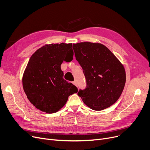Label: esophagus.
I'll list each match as a JSON object with an SVG mask.
<instances>
[{"mask_svg":"<svg viewBox=\"0 0 150 150\" xmlns=\"http://www.w3.org/2000/svg\"><path fill=\"white\" fill-rule=\"evenodd\" d=\"M72 83H73V84H74L75 86H77V83H76V81H73V82H72Z\"/></svg>","mask_w":150,"mask_h":150,"instance_id":"34e87169","label":"esophagus"}]
</instances>
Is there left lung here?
<instances>
[{
  "label": "left lung",
  "instance_id": "1",
  "mask_svg": "<svg viewBox=\"0 0 150 150\" xmlns=\"http://www.w3.org/2000/svg\"><path fill=\"white\" fill-rule=\"evenodd\" d=\"M76 60L81 66L86 87L78 92L83 101L95 111L112 105L125 87L123 66L106 46L90 42L73 44Z\"/></svg>",
  "mask_w": 150,
  "mask_h": 150
}]
</instances>
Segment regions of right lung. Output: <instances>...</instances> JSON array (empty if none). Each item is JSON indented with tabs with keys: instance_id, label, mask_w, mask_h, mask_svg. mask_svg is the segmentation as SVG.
Returning a JSON list of instances; mask_svg holds the SVG:
<instances>
[{
	"instance_id": "1",
	"label": "right lung",
	"mask_w": 150,
	"mask_h": 150,
	"mask_svg": "<svg viewBox=\"0 0 150 150\" xmlns=\"http://www.w3.org/2000/svg\"><path fill=\"white\" fill-rule=\"evenodd\" d=\"M72 44L45 45L30 58L22 78L26 96L37 109L49 114L58 112L69 97L78 92L66 81L61 69L63 61L73 59Z\"/></svg>"
}]
</instances>
